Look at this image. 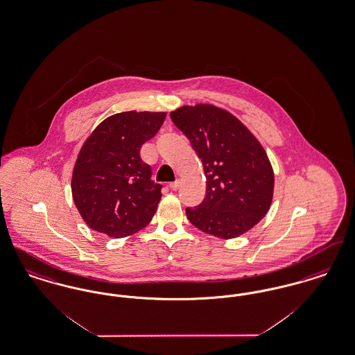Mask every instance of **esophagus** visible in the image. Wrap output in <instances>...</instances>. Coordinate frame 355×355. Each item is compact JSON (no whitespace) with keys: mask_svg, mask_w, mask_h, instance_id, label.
Returning a JSON list of instances; mask_svg holds the SVG:
<instances>
[{"mask_svg":"<svg viewBox=\"0 0 355 355\" xmlns=\"http://www.w3.org/2000/svg\"><path fill=\"white\" fill-rule=\"evenodd\" d=\"M181 186V181L180 180H177V181H174V182H170L169 187L171 190H177L178 187Z\"/></svg>","mask_w":355,"mask_h":355,"instance_id":"obj_1","label":"esophagus"}]
</instances>
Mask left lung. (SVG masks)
<instances>
[{
	"instance_id": "8db88e82",
	"label": "left lung",
	"mask_w": 355,
	"mask_h": 355,
	"mask_svg": "<svg viewBox=\"0 0 355 355\" xmlns=\"http://www.w3.org/2000/svg\"><path fill=\"white\" fill-rule=\"evenodd\" d=\"M202 161L206 196L186 217L206 234L230 239L254 227L270 209L274 173L253 133L232 113L210 103L170 113Z\"/></svg>"
}]
</instances>
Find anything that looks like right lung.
<instances>
[{"instance_id":"obj_1","label":"right lung","mask_w":355,"mask_h":355,"mask_svg":"<svg viewBox=\"0 0 355 355\" xmlns=\"http://www.w3.org/2000/svg\"><path fill=\"white\" fill-rule=\"evenodd\" d=\"M165 117V112L117 113L87 137L73 169L71 194L90 229L122 238L152 220L162 186L150 180L152 169L139 150Z\"/></svg>"}]
</instances>
